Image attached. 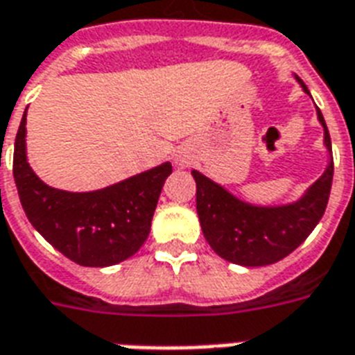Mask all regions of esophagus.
<instances>
[{
    "label": "esophagus",
    "instance_id": "34e87169",
    "mask_svg": "<svg viewBox=\"0 0 355 355\" xmlns=\"http://www.w3.org/2000/svg\"><path fill=\"white\" fill-rule=\"evenodd\" d=\"M175 164H177V166H180V167H186V166H188V160H186L184 156H177V158H175Z\"/></svg>",
    "mask_w": 355,
    "mask_h": 355
}]
</instances>
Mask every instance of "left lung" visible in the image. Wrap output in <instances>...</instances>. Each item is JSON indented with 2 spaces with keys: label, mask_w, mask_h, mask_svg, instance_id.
Segmentation results:
<instances>
[{
  "label": "left lung",
  "mask_w": 355,
  "mask_h": 355,
  "mask_svg": "<svg viewBox=\"0 0 355 355\" xmlns=\"http://www.w3.org/2000/svg\"><path fill=\"white\" fill-rule=\"evenodd\" d=\"M304 94L308 86L295 75ZM317 119L324 130V147L330 155L324 173L297 200L286 205H252L230 193L200 171L193 169L197 182V214L206 241L223 259L243 267H261L280 261L302 245L324 216L330 197L334 160L331 139L322 114Z\"/></svg>",
  "instance_id": "left-lung-1"
}]
</instances>
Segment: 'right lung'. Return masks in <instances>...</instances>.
<instances>
[{
  "instance_id": "right-lung-1",
  "label": "right lung",
  "mask_w": 355,
  "mask_h": 355,
  "mask_svg": "<svg viewBox=\"0 0 355 355\" xmlns=\"http://www.w3.org/2000/svg\"><path fill=\"white\" fill-rule=\"evenodd\" d=\"M27 110L14 141V182L31 225L66 258L85 267H108L139 250L150 232L171 162L94 191L47 186L27 162Z\"/></svg>"
}]
</instances>
